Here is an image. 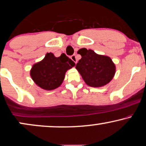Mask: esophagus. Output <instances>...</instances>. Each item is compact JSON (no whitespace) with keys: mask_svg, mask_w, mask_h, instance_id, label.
Here are the masks:
<instances>
[{"mask_svg":"<svg viewBox=\"0 0 146 146\" xmlns=\"http://www.w3.org/2000/svg\"><path fill=\"white\" fill-rule=\"evenodd\" d=\"M71 60H73V62L76 63V62H77V58H76V56H75V54L72 55V56H71Z\"/></svg>","mask_w":146,"mask_h":146,"instance_id":"1","label":"esophagus"}]
</instances>
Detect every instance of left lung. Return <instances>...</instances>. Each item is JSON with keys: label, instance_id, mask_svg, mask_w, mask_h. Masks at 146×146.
<instances>
[{"label": "left lung", "instance_id": "1", "mask_svg": "<svg viewBox=\"0 0 146 146\" xmlns=\"http://www.w3.org/2000/svg\"><path fill=\"white\" fill-rule=\"evenodd\" d=\"M77 52L82 55V58L75 68L88 86L102 87L112 80L115 73V65L111 58L86 48L80 49Z\"/></svg>", "mask_w": 146, "mask_h": 146}]
</instances>
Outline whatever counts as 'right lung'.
Here are the masks:
<instances>
[{
    "instance_id": "obj_1",
    "label": "right lung",
    "mask_w": 146,
    "mask_h": 146,
    "mask_svg": "<svg viewBox=\"0 0 146 146\" xmlns=\"http://www.w3.org/2000/svg\"><path fill=\"white\" fill-rule=\"evenodd\" d=\"M75 65V62L64 53L59 57H55L52 53H47L41 62L33 66L30 75L42 89L54 90L62 84L66 71Z\"/></svg>"
}]
</instances>
